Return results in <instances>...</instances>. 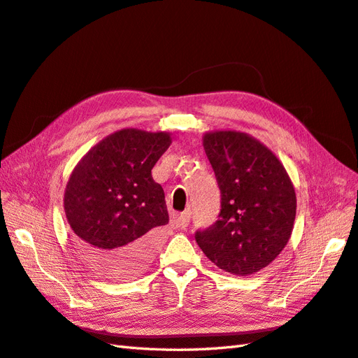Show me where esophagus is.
<instances>
[{
    "instance_id": "1",
    "label": "esophagus",
    "mask_w": 358,
    "mask_h": 358,
    "mask_svg": "<svg viewBox=\"0 0 358 358\" xmlns=\"http://www.w3.org/2000/svg\"><path fill=\"white\" fill-rule=\"evenodd\" d=\"M190 210H186V212L180 213L177 217H176V224L180 227V228H186L190 222Z\"/></svg>"
}]
</instances>
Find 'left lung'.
Instances as JSON below:
<instances>
[{
    "label": "left lung",
    "instance_id": "left-lung-1",
    "mask_svg": "<svg viewBox=\"0 0 358 358\" xmlns=\"http://www.w3.org/2000/svg\"><path fill=\"white\" fill-rule=\"evenodd\" d=\"M203 143L221 190V212L195 241L217 268L246 277L266 268L287 245L295 189L273 152L248 134L207 133Z\"/></svg>",
    "mask_w": 358,
    "mask_h": 358
}]
</instances>
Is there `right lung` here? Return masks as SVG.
<instances>
[{
    "label": "right lung",
    "mask_w": 358,
    "mask_h": 358,
    "mask_svg": "<svg viewBox=\"0 0 358 358\" xmlns=\"http://www.w3.org/2000/svg\"><path fill=\"white\" fill-rule=\"evenodd\" d=\"M169 145L168 133L127 128L95 145L72 172L68 222L81 257L107 277H130L154 257L155 234L169 215L151 169Z\"/></svg>",
    "instance_id": "1"
}]
</instances>
